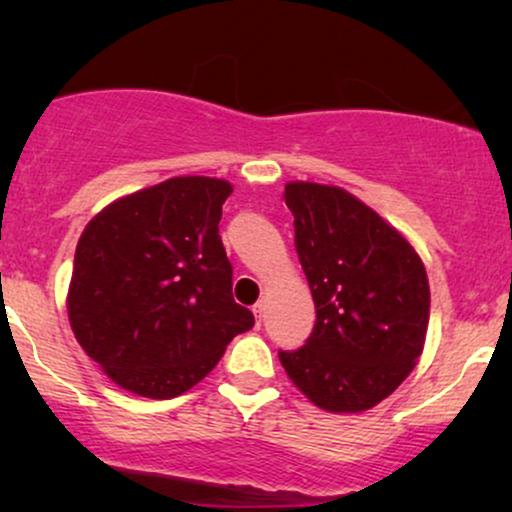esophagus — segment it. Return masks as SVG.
I'll list each match as a JSON object with an SVG mask.
<instances>
[{
    "mask_svg": "<svg viewBox=\"0 0 512 512\" xmlns=\"http://www.w3.org/2000/svg\"><path fill=\"white\" fill-rule=\"evenodd\" d=\"M264 308H267V305H264V301H257V303H255V308H252V313H255V317H257V325H260V322H262V317H264Z\"/></svg>",
    "mask_w": 512,
    "mask_h": 512,
    "instance_id": "obj_1",
    "label": "esophagus"
}]
</instances>
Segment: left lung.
I'll list each match as a JSON object with an SVG mask.
<instances>
[{"instance_id":"1","label":"left lung","mask_w":512,"mask_h":512,"mask_svg":"<svg viewBox=\"0 0 512 512\" xmlns=\"http://www.w3.org/2000/svg\"><path fill=\"white\" fill-rule=\"evenodd\" d=\"M284 202L315 301V327L281 366L310 402L363 411L402 385L424 349V262L390 223L339 187L291 182Z\"/></svg>"}]
</instances>
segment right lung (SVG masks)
I'll return each instance as SVG.
<instances>
[{
	"label": "right lung",
	"instance_id": "right-lung-1",
	"mask_svg": "<svg viewBox=\"0 0 512 512\" xmlns=\"http://www.w3.org/2000/svg\"><path fill=\"white\" fill-rule=\"evenodd\" d=\"M233 187L170 178L117 199L84 228L69 284V322L117 385L178 397L255 325L233 301V267L219 236Z\"/></svg>",
	"mask_w": 512,
	"mask_h": 512
}]
</instances>
